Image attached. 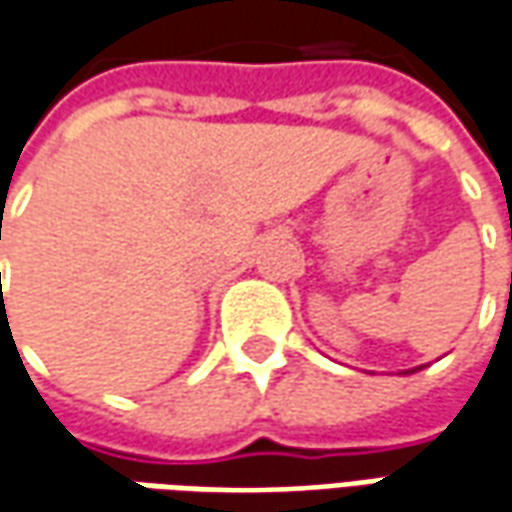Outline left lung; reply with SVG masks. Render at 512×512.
Here are the masks:
<instances>
[{"instance_id":"8db88e82","label":"left lung","mask_w":512,"mask_h":512,"mask_svg":"<svg viewBox=\"0 0 512 512\" xmlns=\"http://www.w3.org/2000/svg\"><path fill=\"white\" fill-rule=\"evenodd\" d=\"M415 370H420V367H415ZM415 370H409V373H415Z\"/></svg>"}]
</instances>
